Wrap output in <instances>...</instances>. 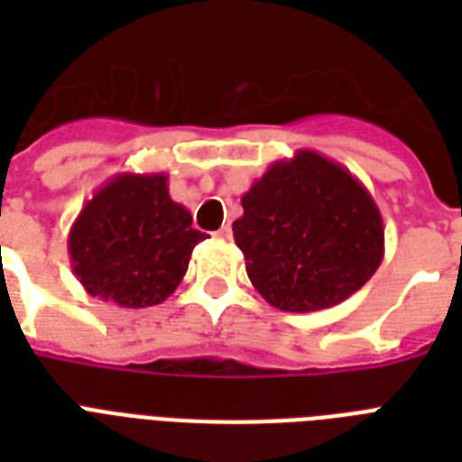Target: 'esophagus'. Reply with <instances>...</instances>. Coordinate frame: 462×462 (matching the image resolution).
<instances>
[{"label":"esophagus","instance_id":"esophagus-1","mask_svg":"<svg viewBox=\"0 0 462 462\" xmlns=\"http://www.w3.org/2000/svg\"><path fill=\"white\" fill-rule=\"evenodd\" d=\"M216 237L217 239H232V227H230V225H223V227H220V230L216 232Z\"/></svg>","mask_w":462,"mask_h":462}]
</instances>
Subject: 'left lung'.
Instances as JSON below:
<instances>
[{
  "label": "left lung",
  "instance_id": "1",
  "mask_svg": "<svg viewBox=\"0 0 462 462\" xmlns=\"http://www.w3.org/2000/svg\"><path fill=\"white\" fill-rule=\"evenodd\" d=\"M235 242L259 295L319 311L355 295L383 259V220L362 181L316 151L278 160L242 196Z\"/></svg>",
  "mask_w": 462,
  "mask_h": 462
}]
</instances>
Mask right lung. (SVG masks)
<instances>
[{
    "instance_id": "right-lung-1",
    "label": "right lung",
    "mask_w": 462,
    "mask_h": 462,
    "mask_svg": "<svg viewBox=\"0 0 462 462\" xmlns=\"http://www.w3.org/2000/svg\"><path fill=\"white\" fill-rule=\"evenodd\" d=\"M201 239L191 213L170 199L165 172H122L81 208L69 230V256L88 295L143 309L177 290Z\"/></svg>"
}]
</instances>
